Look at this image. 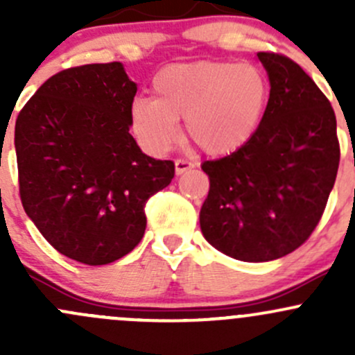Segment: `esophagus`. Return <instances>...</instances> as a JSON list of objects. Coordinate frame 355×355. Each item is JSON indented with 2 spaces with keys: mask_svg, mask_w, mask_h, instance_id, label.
Returning <instances> with one entry per match:
<instances>
[{
  "mask_svg": "<svg viewBox=\"0 0 355 355\" xmlns=\"http://www.w3.org/2000/svg\"><path fill=\"white\" fill-rule=\"evenodd\" d=\"M192 166H194V164H192L191 161H187V159H175V171H177V175L185 173V171L191 170Z\"/></svg>",
  "mask_w": 355,
  "mask_h": 355,
  "instance_id": "34e87169",
  "label": "esophagus"
}]
</instances>
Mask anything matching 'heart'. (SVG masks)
<instances>
[{"label": "heart", "mask_w": 355, "mask_h": 355, "mask_svg": "<svg viewBox=\"0 0 355 355\" xmlns=\"http://www.w3.org/2000/svg\"><path fill=\"white\" fill-rule=\"evenodd\" d=\"M155 98L132 103V128L155 153L166 151L178 137V118H185L191 141L209 156L244 148L259 128L270 99V82L250 63H177L153 78Z\"/></svg>", "instance_id": "heart-1"}]
</instances>
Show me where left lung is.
<instances>
[{
    "label": "left lung",
    "mask_w": 355,
    "mask_h": 355,
    "mask_svg": "<svg viewBox=\"0 0 355 355\" xmlns=\"http://www.w3.org/2000/svg\"><path fill=\"white\" fill-rule=\"evenodd\" d=\"M257 58L271 84L259 128L239 151L200 164L209 177L199 214L204 239L247 263L287 256L311 237L340 163L327 96L288 56Z\"/></svg>",
    "instance_id": "1"
}]
</instances>
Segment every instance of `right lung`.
<instances>
[{"label":"right lung","mask_w":355,"mask_h":355,"mask_svg":"<svg viewBox=\"0 0 355 355\" xmlns=\"http://www.w3.org/2000/svg\"><path fill=\"white\" fill-rule=\"evenodd\" d=\"M137 85L120 62L49 77L15 123L19 191L27 216L60 254L99 266L141 242L148 199L175 163L144 155L130 135Z\"/></svg>","instance_id":"1"}]
</instances>
